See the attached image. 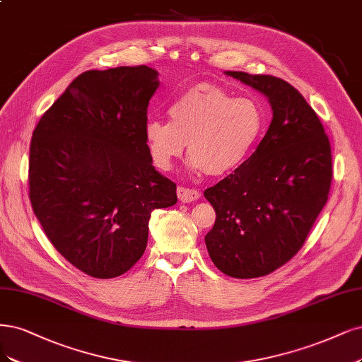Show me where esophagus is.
<instances>
[{
    "instance_id": "1",
    "label": "esophagus",
    "mask_w": 362,
    "mask_h": 362,
    "mask_svg": "<svg viewBox=\"0 0 362 362\" xmlns=\"http://www.w3.org/2000/svg\"><path fill=\"white\" fill-rule=\"evenodd\" d=\"M178 199L184 204H189L193 201H197L199 197H201V192L196 190V189H189V187H182L180 185L178 190H177Z\"/></svg>"
}]
</instances>
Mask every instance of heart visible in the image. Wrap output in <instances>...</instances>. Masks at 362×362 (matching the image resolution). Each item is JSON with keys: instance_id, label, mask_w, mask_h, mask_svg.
Here are the masks:
<instances>
[{"instance_id": "heart-1", "label": "heart", "mask_w": 362, "mask_h": 362, "mask_svg": "<svg viewBox=\"0 0 362 362\" xmlns=\"http://www.w3.org/2000/svg\"><path fill=\"white\" fill-rule=\"evenodd\" d=\"M169 117L170 121L145 124L148 151L160 170H169L189 142L193 168L223 175L243 163L264 129V115L253 100L233 98L213 83H199L181 94Z\"/></svg>"}]
</instances>
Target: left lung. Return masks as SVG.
Segmentation results:
<instances>
[{
  "mask_svg": "<svg viewBox=\"0 0 362 362\" xmlns=\"http://www.w3.org/2000/svg\"><path fill=\"white\" fill-rule=\"evenodd\" d=\"M226 74L268 97L272 121L256 151L204 192L217 216L205 244L226 276L255 279L283 267L304 245L328 201L331 145L316 112L291 83L269 74Z\"/></svg>",
  "mask_w": 362,
  "mask_h": 362,
  "instance_id": "obj_1",
  "label": "left lung"
}]
</instances>
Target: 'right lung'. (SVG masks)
Wrapping results in <instances>:
<instances>
[{
	"label": "right lung",
	"instance_id": "add662e5",
	"mask_svg": "<svg viewBox=\"0 0 362 362\" xmlns=\"http://www.w3.org/2000/svg\"><path fill=\"white\" fill-rule=\"evenodd\" d=\"M157 76L146 66L85 71L33 132L34 214L57 252L94 279L127 272L153 211L177 204V184L156 170L145 141Z\"/></svg>",
	"mask_w": 362,
	"mask_h": 362
}]
</instances>
